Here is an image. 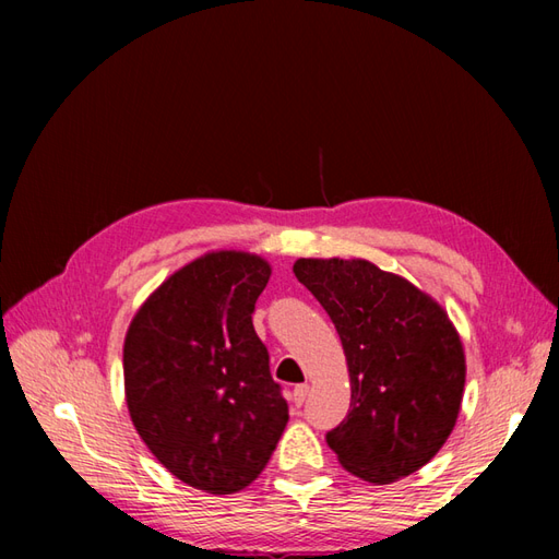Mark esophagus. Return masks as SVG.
Instances as JSON below:
<instances>
[{
    "mask_svg": "<svg viewBox=\"0 0 559 559\" xmlns=\"http://www.w3.org/2000/svg\"><path fill=\"white\" fill-rule=\"evenodd\" d=\"M307 394H310V386L307 384H298L293 389V403L295 406H302V403L307 401Z\"/></svg>",
    "mask_w": 559,
    "mask_h": 559,
    "instance_id": "1",
    "label": "esophagus"
}]
</instances>
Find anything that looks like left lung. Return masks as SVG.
I'll list each match as a JSON object with an SVG mask.
<instances>
[{"instance_id": "8db88e82", "label": "left lung", "mask_w": 559, "mask_h": 559, "mask_svg": "<svg viewBox=\"0 0 559 559\" xmlns=\"http://www.w3.org/2000/svg\"><path fill=\"white\" fill-rule=\"evenodd\" d=\"M295 276L334 322L350 411L326 435L353 476L389 485L420 471L454 430L466 355L447 310L367 259H298Z\"/></svg>"}]
</instances>
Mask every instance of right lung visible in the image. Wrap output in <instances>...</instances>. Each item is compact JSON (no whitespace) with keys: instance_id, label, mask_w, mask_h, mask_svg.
Listing matches in <instances>:
<instances>
[{"instance_id":"add662e5","label":"right lung","mask_w":559,"mask_h":559,"mask_svg":"<svg viewBox=\"0 0 559 559\" xmlns=\"http://www.w3.org/2000/svg\"><path fill=\"white\" fill-rule=\"evenodd\" d=\"M271 264L213 249L170 273L124 336V399L139 437L189 488L233 495L259 478L288 423L252 312Z\"/></svg>"}]
</instances>
